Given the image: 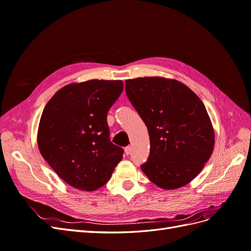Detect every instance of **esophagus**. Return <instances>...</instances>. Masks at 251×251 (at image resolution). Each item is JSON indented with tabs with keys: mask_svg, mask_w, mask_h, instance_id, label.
I'll use <instances>...</instances> for the list:
<instances>
[{
	"mask_svg": "<svg viewBox=\"0 0 251 251\" xmlns=\"http://www.w3.org/2000/svg\"><path fill=\"white\" fill-rule=\"evenodd\" d=\"M131 151H132V147L128 146V147L125 148V153H126V155H130Z\"/></svg>",
	"mask_w": 251,
	"mask_h": 251,
	"instance_id": "esophagus-1",
	"label": "esophagus"
}]
</instances>
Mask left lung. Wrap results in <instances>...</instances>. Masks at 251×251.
<instances>
[{"mask_svg":"<svg viewBox=\"0 0 251 251\" xmlns=\"http://www.w3.org/2000/svg\"><path fill=\"white\" fill-rule=\"evenodd\" d=\"M126 93L149 131L150 156L142 172L162 189L188 184L215 147L202 100L184 83L160 76L127 79Z\"/></svg>","mask_w":251,"mask_h":251,"instance_id":"1","label":"left lung"}]
</instances>
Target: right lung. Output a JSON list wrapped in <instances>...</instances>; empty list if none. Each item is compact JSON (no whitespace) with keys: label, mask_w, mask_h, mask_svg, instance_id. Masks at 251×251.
Here are the masks:
<instances>
[{"label":"right lung","mask_w":251,"mask_h":251,"mask_svg":"<svg viewBox=\"0 0 251 251\" xmlns=\"http://www.w3.org/2000/svg\"><path fill=\"white\" fill-rule=\"evenodd\" d=\"M123 90L121 80L73 82L47 102L37 130V146L66 183L93 192L110 180L124 150L110 140L107 114Z\"/></svg>","instance_id":"obj_1"}]
</instances>
